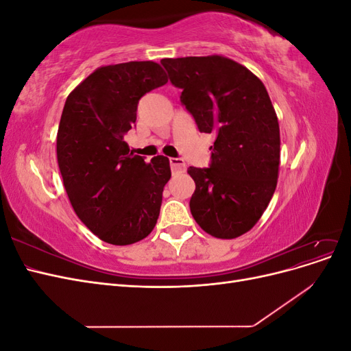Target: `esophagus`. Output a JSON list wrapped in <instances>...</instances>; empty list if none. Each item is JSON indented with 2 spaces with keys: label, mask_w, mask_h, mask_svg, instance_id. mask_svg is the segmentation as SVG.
Segmentation results:
<instances>
[{
  "label": "esophagus",
  "mask_w": 351,
  "mask_h": 351,
  "mask_svg": "<svg viewBox=\"0 0 351 351\" xmlns=\"http://www.w3.org/2000/svg\"><path fill=\"white\" fill-rule=\"evenodd\" d=\"M169 165L174 173H184L186 171V162L182 158H169Z\"/></svg>",
  "instance_id": "esophagus-1"
}]
</instances>
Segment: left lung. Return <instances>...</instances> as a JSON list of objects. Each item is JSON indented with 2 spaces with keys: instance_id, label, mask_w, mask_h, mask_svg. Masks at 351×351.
Masks as SVG:
<instances>
[{
  "instance_id": "left-lung-1",
  "label": "left lung",
  "mask_w": 351,
  "mask_h": 351,
  "mask_svg": "<svg viewBox=\"0 0 351 351\" xmlns=\"http://www.w3.org/2000/svg\"><path fill=\"white\" fill-rule=\"evenodd\" d=\"M182 104L200 133H215L209 168L195 180L190 212L217 239H236L261 219L277 187L280 124L258 76L222 56L164 58Z\"/></svg>"
}]
</instances>
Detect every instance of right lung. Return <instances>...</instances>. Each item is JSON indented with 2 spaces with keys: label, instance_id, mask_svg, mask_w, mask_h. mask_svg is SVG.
I'll return each mask as SVG.
<instances>
[{
  "label": "right lung",
  "instance_id": "add662e5",
  "mask_svg": "<svg viewBox=\"0 0 351 351\" xmlns=\"http://www.w3.org/2000/svg\"><path fill=\"white\" fill-rule=\"evenodd\" d=\"M167 82L158 62L130 61L97 69L67 97L57 133L60 173L76 215L105 243L133 244L156 224L169 159L146 164L123 137L139 99Z\"/></svg>",
  "mask_w": 351,
  "mask_h": 351
}]
</instances>
